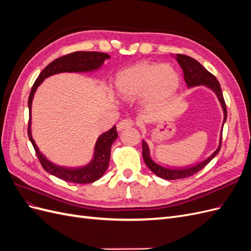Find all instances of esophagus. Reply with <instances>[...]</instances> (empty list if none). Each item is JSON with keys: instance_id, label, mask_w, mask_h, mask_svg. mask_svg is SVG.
Returning a JSON list of instances; mask_svg holds the SVG:
<instances>
[{"instance_id": "obj_1", "label": "esophagus", "mask_w": 251, "mask_h": 251, "mask_svg": "<svg viewBox=\"0 0 251 251\" xmlns=\"http://www.w3.org/2000/svg\"><path fill=\"white\" fill-rule=\"evenodd\" d=\"M133 125H134L133 120H131V119H124V120H121L120 123L117 125V130H118V132H120V131L125 130V128L133 126Z\"/></svg>"}]
</instances>
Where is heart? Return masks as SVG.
Instances as JSON below:
<instances>
[{"mask_svg":"<svg viewBox=\"0 0 251 251\" xmlns=\"http://www.w3.org/2000/svg\"><path fill=\"white\" fill-rule=\"evenodd\" d=\"M181 83L176 68L140 60L118 71L114 76V89L124 100L142 97L144 105L154 108L172 100Z\"/></svg>","mask_w":251,"mask_h":251,"instance_id":"b5f03b06","label":"heart"}]
</instances>
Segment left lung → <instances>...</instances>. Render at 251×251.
Wrapping results in <instances>:
<instances>
[{
    "instance_id": "1",
    "label": "left lung",
    "mask_w": 251,
    "mask_h": 251,
    "mask_svg": "<svg viewBox=\"0 0 251 251\" xmlns=\"http://www.w3.org/2000/svg\"><path fill=\"white\" fill-rule=\"evenodd\" d=\"M178 64L180 65L182 71H183L184 75V80L186 82L187 88H195L199 86H204L208 89H210L212 92H214L218 98V100L221 104V108L223 110L224 118H223V124L221 127V134H220L219 138V146L217 150L212 153L207 159H205L204 161L195 164L192 166H187V168H182V169H168L164 168V166L156 163L153 159L151 158L150 155V148L148 143L142 140V157L143 160L148 165V168L153 172L156 176L160 177L165 180H176V179H183L191 177L196 173L201 171L205 165L208 164L212 159L216 157V155L219 153L220 148H221V141H222V131H223V126L227 118V111H226V104L223 98L221 86L218 81V79L212 75L210 72H208L205 68L198 62V60L194 59L193 57H189L187 55H182V54H176L173 55Z\"/></svg>"
}]
</instances>
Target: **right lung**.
<instances>
[{
	"label": "right lung",
	"mask_w": 251,
	"mask_h": 251,
	"mask_svg": "<svg viewBox=\"0 0 251 251\" xmlns=\"http://www.w3.org/2000/svg\"><path fill=\"white\" fill-rule=\"evenodd\" d=\"M111 56L107 53L95 52V51H77L70 53L65 56L58 57L55 60L51 62L45 69L40 73L39 77L36 78L34 85L30 92L28 98V108H29V125H28V137L31 141L32 146L35 150V153L39 157V160L42 163L43 168L49 174L53 175L59 179L72 183H92V182L100 179L102 175L107 171L110 156H111V147L115 142L118 137L116 131V126H114L109 131L102 133L97 138L93 156L91 161L86 164L79 166V168H64L50 161L45 156L40 149L37 148L34 139L32 138L31 131V110L33 97L42 82L52 76V75L59 73H90L100 70L103 66L104 62Z\"/></svg>",
	"instance_id": "right-lung-1"
}]
</instances>
